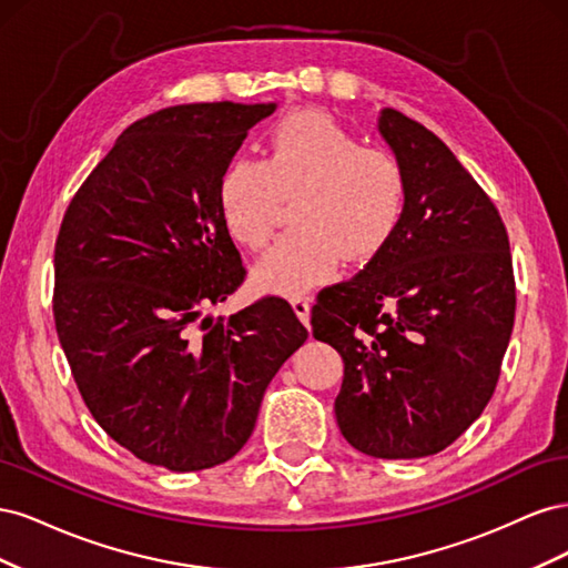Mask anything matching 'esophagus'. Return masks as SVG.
<instances>
[{
  "mask_svg": "<svg viewBox=\"0 0 568 568\" xmlns=\"http://www.w3.org/2000/svg\"><path fill=\"white\" fill-rule=\"evenodd\" d=\"M311 296H294L291 298V305H294V313L298 315V320L305 324V326H311Z\"/></svg>",
  "mask_w": 568,
  "mask_h": 568,
  "instance_id": "esophagus-1",
  "label": "esophagus"
}]
</instances>
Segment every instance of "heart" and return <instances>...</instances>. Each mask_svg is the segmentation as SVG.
I'll return each instance as SVG.
<instances>
[{
    "label": "heart",
    "instance_id": "obj_1",
    "mask_svg": "<svg viewBox=\"0 0 568 568\" xmlns=\"http://www.w3.org/2000/svg\"><path fill=\"white\" fill-rule=\"evenodd\" d=\"M400 161L382 146H363L346 125L322 111L284 115L267 134L265 161L236 159L217 180L227 232L246 248H265L284 201H294L291 230L255 277L280 294L329 282L343 257L363 265L379 255L405 211Z\"/></svg>",
    "mask_w": 568,
    "mask_h": 568
}]
</instances>
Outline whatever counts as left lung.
<instances>
[{
    "label": "left lung",
    "instance_id": "obj_1",
    "mask_svg": "<svg viewBox=\"0 0 568 568\" xmlns=\"http://www.w3.org/2000/svg\"><path fill=\"white\" fill-rule=\"evenodd\" d=\"M379 132L405 170L388 246L324 288L313 336L343 357L334 412L355 450L428 457L480 417L509 346L517 291L505 222L438 136L384 109Z\"/></svg>",
    "mask_w": 568,
    "mask_h": 568
}]
</instances>
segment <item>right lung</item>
<instances>
[{"instance_id":"add662e5","label":"right lung","mask_w":568,"mask_h":568,"mask_svg":"<svg viewBox=\"0 0 568 568\" xmlns=\"http://www.w3.org/2000/svg\"><path fill=\"white\" fill-rule=\"evenodd\" d=\"M277 104H182L118 136L63 215L54 322L84 405L142 462L201 471L253 434L307 338L284 298L203 317L244 282L217 180Z\"/></svg>"}]
</instances>
